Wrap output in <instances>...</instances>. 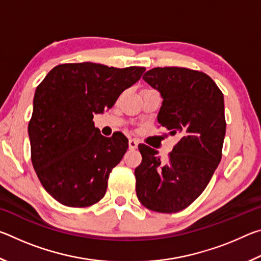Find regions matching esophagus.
<instances>
[{"label":"esophagus","mask_w":261,"mask_h":261,"mask_svg":"<svg viewBox=\"0 0 261 261\" xmlns=\"http://www.w3.org/2000/svg\"><path fill=\"white\" fill-rule=\"evenodd\" d=\"M138 146V141L136 139H129V148L130 149H136Z\"/></svg>","instance_id":"obj_1"}]
</instances>
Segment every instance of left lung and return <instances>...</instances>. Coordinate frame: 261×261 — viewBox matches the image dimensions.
I'll return each instance as SVG.
<instances>
[{
  "label": "left lung",
  "instance_id": "1",
  "mask_svg": "<svg viewBox=\"0 0 261 261\" xmlns=\"http://www.w3.org/2000/svg\"><path fill=\"white\" fill-rule=\"evenodd\" d=\"M143 79L163 99L158 122L180 140L165 163L158 151L139 144L137 197L148 210L176 213L200 196L222 158L223 94L208 74L187 68H154Z\"/></svg>",
  "mask_w": 261,
  "mask_h": 261
}]
</instances>
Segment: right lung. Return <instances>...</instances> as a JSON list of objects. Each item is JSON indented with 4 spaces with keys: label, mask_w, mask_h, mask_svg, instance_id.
<instances>
[{
    "label": "right lung",
    "mask_w": 261,
    "mask_h": 261,
    "mask_svg": "<svg viewBox=\"0 0 261 261\" xmlns=\"http://www.w3.org/2000/svg\"><path fill=\"white\" fill-rule=\"evenodd\" d=\"M144 67L59 64L39 84L29 122L31 160L50 196L68 207H88L102 199L109 174L129 141L122 132L103 137L94 114L112 108L134 85Z\"/></svg>",
    "instance_id": "right-lung-1"
}]
</instances>
